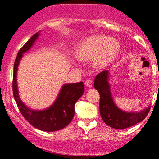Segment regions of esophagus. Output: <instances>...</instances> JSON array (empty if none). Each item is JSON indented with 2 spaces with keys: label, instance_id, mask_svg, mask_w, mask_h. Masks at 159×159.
Masks as SVG:
<instances>
[{
  "label": "esophagus",
  "instance_id": "esophagus-1",
  "mask_svg": "<svg viewBox=\"0 0 159 159\" xmlns=\"http://www.w3.org/2000/svg\"><path fill=\"white\" fill-rule=\"evenodd\" d=\"M85 85H86V86H87V87L90 88L92 87V85H93V81L92 80L90 79H87L85 81Z\"/></svg>",
  "mask_w": 159,
  "mask_h": 159
}]
</instances>
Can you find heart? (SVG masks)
<instances>
[{
	"instance_id": "obj_1",
	"label": "heart",
	"mask_w": 159,
	"mask_h": 159,
	"mask_svg": "<svg viewBox=\"0 0 159 159\" xmlns=\"http://www.w3.org/2000/svg\"><path fill=\"white\" fill-rule=\"evenodd\" d=\"M118 51L119 44L117 41L98 36L83 42L78 57L83 60H90L96 58V65L103 66L115 59Z\"/></svg>"
}]
</instances>
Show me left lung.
Instances as JSON below:
<instances>
[{
	"instance_id": "obj_1",
	"label": "left lung",
	"mask_w": 159,
	"mask_h": 159,
	"mask_svg": "<svg viewBox=\"0 0 159 159\" xmlns=\"http://www.w3.org/2000/svg\"><path fill=\"white\" fill-rule=\"evenodd\" d=\"M108 73L107 70L101 72L94 81V87L100 93V113L103 121L116 129H125L142 121L149 113L150 107L138 113H127L119 109L111 97Z\"/></svg>"
}]
</instances>
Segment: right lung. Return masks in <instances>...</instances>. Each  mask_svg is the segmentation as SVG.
<instances>
[{
    "mask_svg": "<svg viewBox=\"0 0 159 159\" xmlns=\"http://www.w3.org/2000/svg\"><path fill=\"white\" fill-rule=\"evenodd\" d=\"M39 33L37 32L23 45L18 52L14 65L13 95L20 112L25 119L37 129L44 131H56L66 127L72 121L74 116L75 103L84 93L83 82L77 83H69L62 86L55 103L48 109L44 111H33L27 107L18 96L17 86V70L23 53L28 51Z\"/></svg>",
    "mask_w": 159,
    "mask_h": 159,
    "instance_id": "1",
    "label": "right lung"
}]
</instances>
